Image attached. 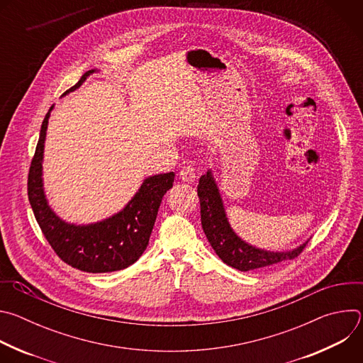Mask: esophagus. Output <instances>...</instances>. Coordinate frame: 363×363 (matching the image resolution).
<instances>
[{"label": "esophagus", "mask_w": 363, "mask_h": 363, "mask_svg": "<svg viewBox=\"0 0 363 363\" xmlns=\"http://www.w3.org/2000/svg\"><path fill=\"white\" fill-rule=\"evenodd\" d=\"M179 177L184 182H192V181H195V169L192 167L186 165L179 171Z\"/></svg>", "instance_id": "esophagus-1"}]
</instances>
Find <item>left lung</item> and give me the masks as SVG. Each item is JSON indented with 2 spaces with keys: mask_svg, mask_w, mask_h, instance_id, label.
<instances>
[{
  "mask_svg": "<svg viewBox=\"0 0 363 363\" xmlns=\"http://www.w3.org/2000/svg\"><path fill=\"white\" fill-rule=\"evenodd\" d=\"M198 196L201 203L202 230L217 255L230 267L240 272H250L273 266L284 260H293L307 244V241H304L289 251H267L257 248L240 238L228 223L224 202L211 169L199 178Z\"/></svg>",
  "mask_w": 363,
  "mask_h": 363,
  "instance_id": "obj_1",
  "label": "left lung"
}]
</instances>
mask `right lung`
<instances>
[{"instance_id": "1", "label": "right lung", "mask_w": 363, "mask_h": 363, "mask_svg": "<svg viewBox=\"0 0 363 363\" xmlns=\"http://www.w3.org/2000/svg\"><path fill=\"white\" fill-rule=\"evenodd\" d=\"M93 73L96 70L86 72L65 94L79 89ZM53 108H50L43 121L28 172V201L34 217L48 244L69 266L86 273L123 270L132 266L146 250L162 196L172 188L175 174L147 177L125 208L109 218L82 225L62 220L48 205L43 184L44 142Z\"/></svg>"}]
</instances>
